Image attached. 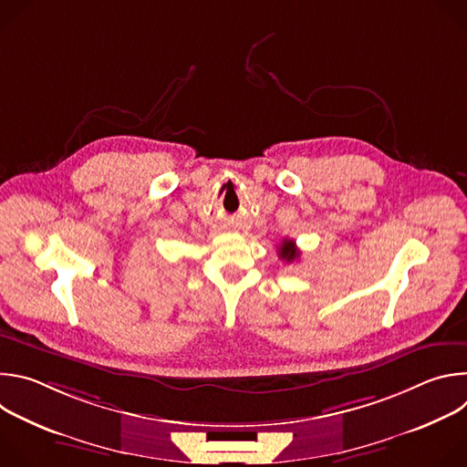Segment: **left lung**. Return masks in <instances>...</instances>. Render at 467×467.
<instances>
[{"mask_svg":"<svg viewBox=\"0 0 467 467\" xmlns=\"http://www.w3.org/2000/svg\"><path fill=\"white\" fill-rule=\"evenodd\" d=\"M279 256L285 258L286 262L296 260V258L299 256V251H297V247H296V242H294V240H285L283 245L279 247Z\"/></svg>","mask_w":467,"mask_h":467,"instance_id":"1","label":"left lung"}]
</instances>
